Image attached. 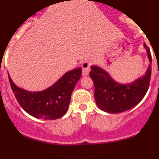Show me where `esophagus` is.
Segmentation results:
<instances>
[{"mask_svg": "<svg viewBox=\"0 0 159 159\" xmlns=\"http://www.w3.org/2000/svg\"><path fill=\"white\" fill-rule=\"evenodd\" d=\"M90 61L88 60H85L82 64L81 67H82V75H88L89 74L90 71Z\"/></svg>", "mask_w": 159, "mask_h": 159, "instance_id": "1", "label": "esophagus"}]
</instances>
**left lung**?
<instances>
[{
    "label": "left lung",
    "mask_w": 159,
    "mask_h": 159,
    "mask_svg": "<svg viewBox=\"0 0 159 159\" xmlns=\"http://www.w3.org/2000/svg\"><path fill=\"white\" fill-rule=\"evenodd\" d=\"M147 57L151 64L150 49L144 43ZM89 75L95 85V99L97 106L108 113H120L130 110L143 99L150 85L151 64L143 76L131 84L116 82L110 75L98 66H92Z\"/></svg>",
    "instance_id": "obj_1"
}]
</instances>
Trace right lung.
Segmentation results:
<instances>
[{"label":"right lung","instance_id":"right-lung-1","mask_svg":"<svg viewBox=\"0 0 159 159\" xmlns=\"http://www.w3.org/2000/svg\"><path fill=\"white\" fill-rule=\"evenodd\" d=\"M82 75V68L67 71L52 86L41 92H28L18 88L8 75L16 100L30 116L40 119H57L67 111L71 95Z\"/></svg>","mask_w":159,"mask_h":159}]
</instances>
